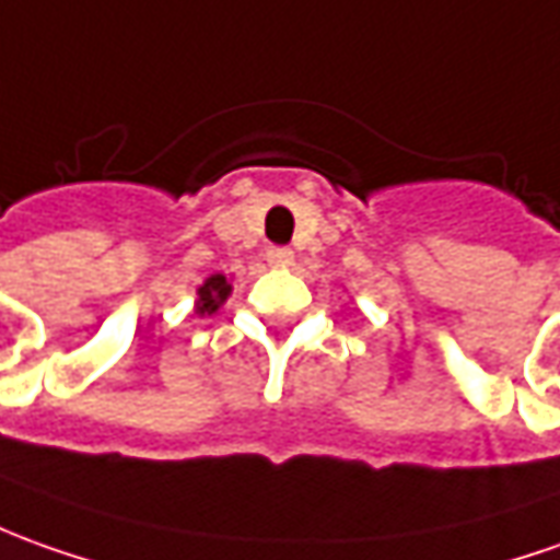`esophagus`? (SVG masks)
<instances>
[{
    "label": "esophagus",
    "instance_id": "obj_1",
    "mask_svg": "<svg viewBox=\"0 0 560 560\" xmlns=\"http://www.w3.org/2000/svg\"><path fill=\"white\" fill-rule=\"evenodd\" d=\"M266 264H269V266H291V264H294V250H291V248H269V250H266Z\"/></svg>",
    "mask_w": 560,
    "mask_h": 560
}]
</instances>
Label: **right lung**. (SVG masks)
Returning a JSON list of instances; mask_svg holds the SVG:
<instances>
[{"label":"right lung","instance_id":"obj_1","mask_svg":"<svg viewBox=\"0 0 560 560\" xmlns=\"http://www.w3.org/2000/svg\"><path fill=\"white\" fill-rule=\"evenodd\" d=\"M226 294H230L226 279H223V276H211V279L199 288V306H196V312H201V315L208 312V315H211V312H217V306L226 300Z\"/></svg>","mask_w":560,"mask_h":560}]
</instances>
